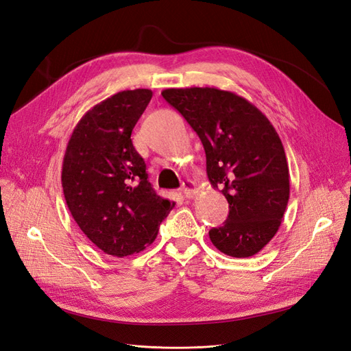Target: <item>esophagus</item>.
I'll return each mask as SVG.
<instances>
[{"label": "esophagus", "instance_id": "esophagus-1", "mask_svg": "<svg viewBox=\"0 0 351 351\" xmlns=\"http://www.w3.org/2000/svg\"><path fill=\"white\" fill-rule=\"evenodd\" d=\"M180 191L184 192V195H185L186 198H192V197H194V195L197 194V185H195L194 180L186 179V180H184V182H182V186H180Z\"/></svg>", "mask_w": 351, "mask_h": 351}]
</instances>
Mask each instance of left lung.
I'll use <instances>...</instances> for the list:
<instances>
[{"instance_id":"1","label":"left lung","mask_w":351,"mask_h":351,"mask_svg":"<svg viewBox=\"0 0 351 351\" xmlns=\"http://www.w3.org/2000/svg\"><path fill=\"white\" fill-rule=\"evenodd\" d=\"M204 145L207 176L229 202L228 220L208 234L229 256L258 254L277 233L290 195L285 147L268 118L251 101L216 87L166 88Z\"/></svg>"}]
</instances>
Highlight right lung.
Returning a JSON list of instances; mask_svg holds the SVG:
<instances>
[{
	"label": "right lung",
	"mask_w": 351,
	"mask_h": 351,
	"mask_svg": "<svg viewBox=\"0 0 351 351\" xmlns=\"http://www.w3.org/2000/svg\"><path fill=\"white\" fill-rule=\"evenodd\" d=\"M153 92L123 90L87 110L62 162L66 206L82 232L112 256L138 254L156 239L175 202L156 194L131 132Z\"/></svg>",
	"instance_id": "add662e5"
}]
</instances>
